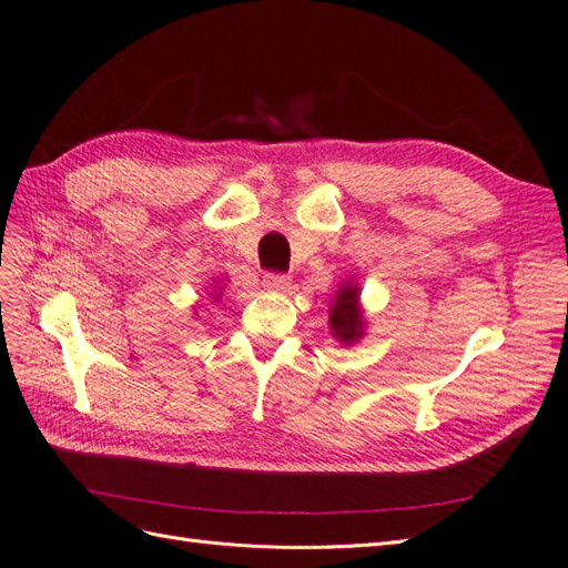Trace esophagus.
<instances>
[{"label": "esophagus", "instance_id": "obj_1", "mask_svg": "<svg viewBox=\"0 0 568 568\" xmlns=\"http://www.w3.org/2000/svg\"><path fill=\"white\" fill-rule=\"evenodd\" d=\"M291 284V277L284 275V272H265L263 275V286L270 291H284Z\"/></svg>", "mask_w": 568, "mask_h": 568}]
</instances>
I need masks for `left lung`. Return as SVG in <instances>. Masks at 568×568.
<instances>
[{
  "label": "left lung",
  "instance_id": "left-lung-1",
  "mask_svg": "<svg viewBox=\"0 0 568 568\" xmlns=\"http://www.w3.org/2000/svg\"><path fill=\"white\" fill-rule=\"evenodd\" d=\"M361 291L354 282L339 284L335 291V298L331 303V335L337 339L339 345H354L363 337V331H366V322H363V310L358 305Z\"/></svg>",
  "mask_w": 568,
  "mask_h": 568
}]
</instances>
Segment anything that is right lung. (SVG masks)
Returning a JSON list of instances; mask_svg holds the SVG:
<instances>
[{"label": "right lung", "instance_id": "add662e5", "mask_svg": "<svg viewBox=\"0 0 568 568\" xmlns=\"http://www.w3.org/2000/svg\"><path fill=\"white\" fill-rule=\"evenodd\" d=\"M216 298H219V293H216V296H214V301H216Z\"/></svg>", "mask_w": 568, "mask_h": 568}]
</instances>
